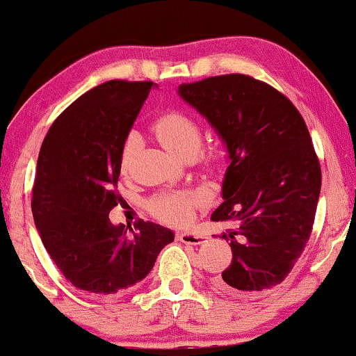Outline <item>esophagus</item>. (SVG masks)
I'll return each mask as SVG.
<instances>
[{"mask_svg": "<svg viewBox=\"0 0 356 356\" xmlns=\"http://www.w3.org/2000/svg\"><path fill=\"white\" fill-rule=\"evenodd\" d=\"M177 238L183 243H189V245H200V243L206 242V238L202 237L201 234L195 232V230H184V232H178Z\"/></svg>", "mask_w": 356, "mask_h": 356, "instance_id": "esophagus-1", "label": "esophagus"}]
</instances>
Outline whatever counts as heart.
Segmentation results:
<instances>
[{"instance_id": "b5f03b06", "label": "heart", "mask_w": 356, "mask_h": 356, "mask_svg": "<svg viewBox=\"0 0 356 356\" xmlns=\"http://www.w3.org/2000/svg\"><path fill=\"white\" fill-rule=\"evenodd\" d=\"M154 131L161 144L165 145V149L172 152L173 155H197L201 149L202 132L200 124L181 111H170V113L161 114L154 124ZM138 147H140V137H138V134L132 132L122 147V172H127L131 167ZM204 202L206 196L202 193L183 189V191L165 193V195L155 197L152 201V212L163 222L183 225L193 219L196 207L204 204Z\"/></svg>"}]
</instances>
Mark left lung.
Masks as SVG:
<instances>
[{"label": "left lung", "mask_w": 356, "mask_h": 356, "mask_svg": "<svg viewBox=\"0 0 356 356\" xmlns=\"http://www.w3.org/2000/svg\"><path fill=\"white\" fill-rule=\"evenodd\" d=\"M178 93L209 121L229 154L224 202L211 219L234 222L222 234L232 261L216 288L235 296L273 288L301 257L321 195L306 122L283 93L240 73L183 83Z\"/></svg>", "instance_id": "1"}]
</instances>
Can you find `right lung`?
Wrapping results in <instances>:
<instances>
[{"mask_svg": "<svg viewBox=\"0 0 356 356\" xmlns=\"http://www.w3.org/2000/svg\"><path fill=\"white\" fill-rule=\"evenodd\" d=\"M154 86L111 80L86 91L55 119L37 159L31 206L45 250L75 288L98 296L144 280L175 238L149 220L129 232L109 220L122 201V147Z\"/></svg>", "mask_w": 356, "mask_h": 356, "instance_id": "1", "label": "right lung"}]
</instances>
